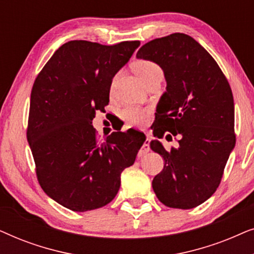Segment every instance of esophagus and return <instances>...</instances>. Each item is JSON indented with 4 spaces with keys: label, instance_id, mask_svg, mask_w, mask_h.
Listing matches in <instances>:
<instances>
[{
    "label": "esophagus",
    "instance_id": "esophagus-1",
    "mask_svg": "<svg viewBox=\"0 0 254 254\" xmlns=\"http://www.w3.org/2000/svg\"><path fill=\"white\" fill-rule=\"evenodd\" d=\"M149 151H150V147H149V140H145L144 143L142 144L140 151H138V157H142V156L147 155Z\"/></svg>",
    "mask_w": 254,
    "mask_h": 254
}]
</instances>
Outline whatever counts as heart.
Here are the masks:
<instances>
[{"label": "heart", "instance_id": "heart-1", "mask_svg": "<svg viewBox=\"0 0 254 254\" xmlns=\"http://www.w3.org/2000/svg\"><path fill=\"white\" fill-rule=\"evenodd\" d=\"M134 70L144 83L148 82L150 78L155 77V76L163 75L162 68L156 62L145 60V59L135 62ZM116 78L112 82V88L114 85V82H116ZM121 114H123V118L127 121L128 125H130V126H141L147 120L148 110L141 109V107L137 106H127L123 110Z\"/></svg>", "mask_w": 254, "mask_h": 254}]
</instances>
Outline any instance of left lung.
<instances>
[{"label":"left lung","mask_w":254,"mask_h":254,"mask_svg":"<svg viewBox=\"0 0 254 254\" xmlns=\"http://www.w3.org/2000/svg\"><path fill=\"white\" fill-rule=\"evenodd\" d=\"M136 57L156 62L166 79L152 124L154 135H180L177 149L166 150L158 140L150 142L151 150L165 162L152 189L165 206L190 209L217 190L235 147L230 84L214 58L185 33L149 41Z\"/></svg>","instance_id":"obj_1"}]
</instances>
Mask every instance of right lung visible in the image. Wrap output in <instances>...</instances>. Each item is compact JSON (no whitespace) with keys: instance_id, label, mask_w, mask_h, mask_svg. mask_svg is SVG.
<instances>
[{"instance_id":"add662e5","label":"right lung","mask_w":254,"mask_h":254,"mask_svg":"<svg viewBox=\"0 0 254 254\" xmlns=\"http://www.w3.org/2000/svg\"><path fill=\"white\" fill-rule=\"evenodd\" d=\"M140 41L102 45L71 40L44 65L31 91L26 136L38 182L48 196L74 211L106 206L120 189L145 136L113 131L97 137L92 120L109 105L114 75Z\"/></svg>"}]
</instances>
